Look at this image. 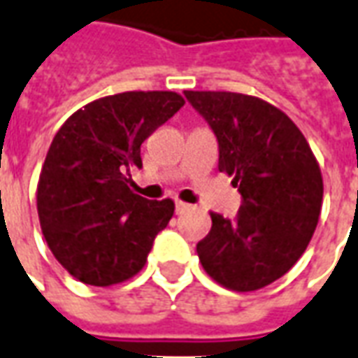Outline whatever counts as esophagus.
<instances>
[{
    "instance_id": "34e87169",
    "label": "esophagus",
    "mask_w": 358,
    "mask_h": 358,
    "mask_svg": "<svg viewBox=\"0 0 358 358\" xmlns=\"http://www.w3.org/2000/svg\"><path fill=\"white\" fill-rule=\"evenodd\" d=\"M187 209H189V205L184 203V201H176V213L182 215L184 211H187Z\"/></svg>"
}]
</instances>
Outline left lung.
I'll return each mask as SVG.
<instances>
[{"instance_id": "8db88e82", "label": "left lung", "mask_w": 358, "mask_h": 358, "mask_svg": "<svg viewBox=\"0 0 358 358\" xmlns=\"http://www.w3.org/2000/svg\"><path fill=\"white\" fill-rule=\"evenodd\" d=\"M213 129L219 171L232 176L242 205L234 219L211 213L197 242L209 277L231 291L262 289L304 254L318 224L324 182L308 141L273 104L240 92L186 91Z\"/></svg>"}]
</instances>
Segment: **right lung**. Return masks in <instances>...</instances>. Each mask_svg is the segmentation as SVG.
<instances>
[{
  "label": "right lung",
  "mask_w": 358,
  "mask_h": 358,
  "mask_svg": "<svg viewBox=\"0 0 358 358\" xmlns=\"http://www.w3.org/2000/svg\"><path fill=\"white\" fill-rule=\"evenodd\" d=\"M184 106L172 91H131L89 102L50 145L36 189L44 238L56 259L85 285L108 287L143 269L174 201L134 194L141 143Z\"/></svg>",
  "instance_id": "right-lung-1"
}]
</instances>
